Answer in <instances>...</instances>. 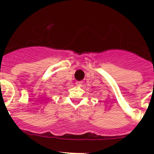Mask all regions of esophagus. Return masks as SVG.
Wrapping results in <instances>:
<instances>
[{
  "label": "esophagus",
  "mask_w": 154,
  "mask_h": 154,
  "mask_svg": "<svg viewBox=\"0 0 154 154\" xmlns=\"http://www.w3.org/2000/svg\"><path fill=\"white\" fill-rule=\"evenodd\" d=\"M75 84L77 85H82V81H77L75 82Z\"/></svg>",
  "instance_id": "esophagus-1"
}]
</instances>
